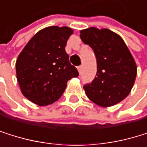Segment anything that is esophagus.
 <instances>
[{"instance_id":"obj_1","label":"esophagus","mask_w":147,"mask_h":147,"mask_svg":"<svg viewBox=\"0 0 147 147\" xmlns=\"http://www.w3.org/2000/svg\"><path fill=\"white\" fill-rule=\"evenodd\" d=\"M78 72L81 74V73H82V70H83V66H82V65L78 66Z\"/></svg>"}]
</instances>
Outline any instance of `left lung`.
Listing matches in <instances>:
<instances>
[{
  "mask_svg": "<svg viewBox=\"0 0 147 147\" xmlns=\"http://www.w3.org/2000/svg\"><path fill=\"white\" fill-rule=\"evenodd\" d=\"M80 38L92 49L97 73L84 86L87 97L100 107H111L131 92L137 76V65L123 39L109 29L90 27L80 31Z\"/></svg>",
  "mask_w": 147,
  "mask_h": 147,
  "instance_id": "left-lung-1",
  "label": "left lung"
}]
</instances>
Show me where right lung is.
<instances>
[{"mask_svg": "<svg viewBox=\"0 0 147 147\" xmlns=\"http://www.w3.org/2000/svg\"><path fill=\"white\" fill-rule=\"evenodd\" d=\"M73 30L49 26L26 44L16 63V78L25 98L38 106L52 104L65 91L67 82L78 76L69 61L65 47Z\"/></svg>", "mask_w": 147, "mask_h": 147, "instance_id": "obj_1", "label": "right lung"}]
</instances>
